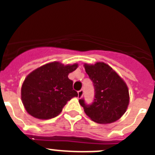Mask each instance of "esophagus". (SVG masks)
Returning a JSON list of instances; mask_svg holds the SVG:
<instances>
[{"label":"esophagus","mask_w":155,"mask_h":155,"mask_svg":"<svg viewBox=\"0 0 155 155\" xmlns=\"http://www.w3.org/2000/svg\"><path fill=\"white\" fill-rule=\"evenodd\" d=\"M78 98H81L83 96V90H80V91H78Z\"/></svg>","instance_id":"obj_1"}]
</instances>
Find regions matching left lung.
<instances>
[{"mask_svg":"<svg viewBox=\"0 0 155 155\" xmlns=\"http://www.w3.org/2000/svg\"><path fill=\"white\" fill-rule=\"evenodd\" d=\"M86 73L94 87V99L87 105L83 99L79 103L92 121L100 124L114 123L126 113L129 102V89L124 79L104 62L84 64Z\"/></svg>","mask_w":155,"mask_h":155,"instance_id":"obj_1","label":"left lung"}]
</instances>
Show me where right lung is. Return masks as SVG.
<instances>
[{"label":"right lung","mask_w":155,"mask_h":155,"mask_svg":"<svg viewBox=\"0 0 155 155\" xmlns=\"http://www.w3.org/2000/svg\"><path fill=\"white\" fill-rule=\"evenodd\" d=\"M78 64H64L58 61L41 66L28 74L22 83L21 98L27 113L39 120L58 116L64 105L78 93L68 74Z\"/></svg>","instance_id":"1"}]
</instances>
